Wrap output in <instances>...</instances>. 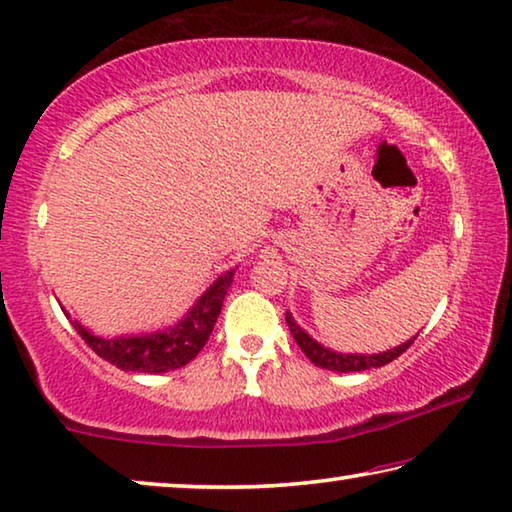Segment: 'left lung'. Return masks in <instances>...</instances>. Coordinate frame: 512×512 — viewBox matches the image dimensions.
<instances>
[{"mask_svg": "<svg viewBox=\"0 0 512 512\" xmlns=\"http://www.w3.org/2000/svg\"><path fill=\"white\" fill-rule=\"evenodd\" d=\"M286 322L290 327V334H293L295 343L300 345L302 352L306 357H309L313 364L325 368V371H336V373H357V371H366V368H380V366H387L389 361L398 359L403 352L410 348L414 343V338L410 341L398 345V348L387 350V352H380V355H343V352H334V350H327L325 345H320L318 341H313V338L304 332V329L297 325L293 320L290 313H286Z\"/></svg>", "mask_w": 512, "mask_h": 512, "instance_id": "8db88e82", "label": "left lung"}]
</instances>
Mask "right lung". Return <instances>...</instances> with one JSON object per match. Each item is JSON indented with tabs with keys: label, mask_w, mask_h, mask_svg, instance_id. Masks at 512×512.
<instances>
[{
	"label": "right lung",
	"mask_w": 512,
	"mask_h": 512,
	"mask_svg": "<svg viewBox=\"0 0 512 512\" xmlns=\"http://www.w3.org/2000/svg\"><path fill=\"white\" fill-rule=\"evenodd\" d=\"M235 270L224 272L212 286L203 293L183 320L174 327L162 329L153 334L102 338L84 329L80 322L73 320L75 332L80 334L86 345L109 364L121 371L132 373H167L183 368L199 355L203 345L212 334V327L222 311L224 297L229 293ZM68 316V313H66Z\"/></svg>",
	"instance_id": "right-lung-1"
}]
</instances>
